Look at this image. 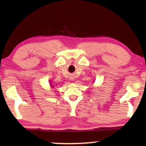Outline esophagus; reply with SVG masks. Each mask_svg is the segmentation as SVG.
Wrapping results in <instances>:
<instances>
[{
    "mask_svg": "<svg viewBox=\"0 0 146 146\" xmlns=\"http://www.w3.org/2000/svg\"><path fill=\"white\" fill-rule=\"evenodd\" d=\"M72 79H73V78H72V79H71V80H72Z\"/></svg>",
    "mask_w": 146,
    "mask_h": 146,
    "instance_id": "obj_1",
    "label": "esophagus"
}]
</instances>
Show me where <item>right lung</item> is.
<instances>
[{
  "instance_id": "obj_1",
  "label": "right lung",
  "mask_w": 146,
  "mask_h": 146,
  "mask_svg": "<svg viewBox=\"0 0 146 146\" xmlns=\"http://www.w3.org/2000/svg\"><path fill=\"white\" fill-rule=\"evenodd\" d=\"M50 85H51V87H53V86H54L53 85H52V84H50Z\"/></svg>"
}]
</instances>
